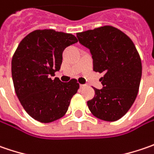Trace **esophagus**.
Instances as JSON below:
<instances>
[{
	"label": "esophagus",
	"mask_w": 154,
	"mask_h": 154,
	"mask_svg": "<svg viewBox=\"0 0 154 154\" xmlns=\"http://www.w3.org/2000/svg\"><path fill=\"white\" fill-rule=\"evenodd\" d=\"M86 86H87L86 84H80V88H81V89H84Z\"/></svg>",
	"instance_id": "1"
}]
</instances>
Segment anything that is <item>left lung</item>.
I'll return each mask as SVG.
<instances>
[{"mask_svg":"<svg viewBox=\"0 0 154 154\" xmlns=\"http://www.w3.org/2000/svg\"><path fill=\"white\" fill-rule=\"evenodd\" d=\"M77 37L90 50L93 70L105 73L103 89H94L95 97L87 102L90 112L107 122L121 119L134 103L141 79V60L134 44L111 26L78 32Z\"/></svg>","mask_w":154,"mask_h":154,"instance_id":"left-lung-1","label":"left lung"}]
</instances>
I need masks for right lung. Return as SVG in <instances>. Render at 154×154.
I'll list each match as a JSON object with an SVG mask.
<instances>
[{"label": "right lung", "instance_id": "add662e5", "mask_svg": "<svg viewBox=\"0 0 154 154\" xmlns=\"http://www.w3.org/2000/svg\"><path fill=\"white\" fill-rule=\"evenodd\" d=\"M77 38L51 29L36 30L19 44L12 58V77L17 97L26 113L34 120L49 123L63 117L70 100L79 89L76 79L61 82L63 51Z\"/></svg>", "mask_w": 154, "mask_h": 154}]
</instances>
